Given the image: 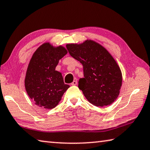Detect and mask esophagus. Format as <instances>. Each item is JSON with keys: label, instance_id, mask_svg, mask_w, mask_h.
<instances>
[{"label": "esophagus", "instance_id": "1", "mask_svg": "<svg viewBox=\"0 0 150 150\" xmlns=\"http://www.w3.org/2000/svg\"><path fill=\"white\" fill-rule=\"evenodd\" d=\"M77 83H78L77 79H76V78H75V79L74 80L73 82H72V83H71V85H72V86H76V85H77Z\"/></svg>", "mask_w": 150, "mask_h": 150}]
</instances>
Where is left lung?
<instances>
[{
	"label": "left lung",
	"mask_w": 150,
	"mask_h": 150,
	"mask_svg": "<svg viewBox=\"0 0 150 150\" xmlns=\"http://www.w3.org/2000/svg\"><path fill=\"white\" fill-rule=\"evenodd\" d=\"M74 59L82 63L84 77L78 88L90 103L97 107L109 105L116 100L122 86L119 66L108 51L92 40L82 43L67 44Z\"/></svg>",
	"instance_id": "obj_1"
}]
</instances>
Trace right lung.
<instances>
[{
  "label": "right lung",
  "mask_w": 150,
  "mask_h": 150,
  "mask_svg": "<svg viewBox=\"0 0 150 150\" xmlns=\"http://www.w3.org/2000/svg\"><path fill=\"white\" fill-rule=\"evenodd\" d=\"M65 47L45 43L39 47L29 63L25 88L35 104L45 109H53L61 100L69 85L64 84L62 74L55 70L59 60L67 54Z\"/></svg>",
  "instance_id": "obj_1"
}]
</instances>
